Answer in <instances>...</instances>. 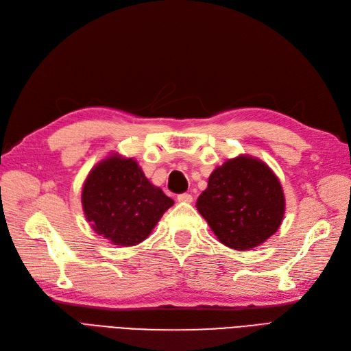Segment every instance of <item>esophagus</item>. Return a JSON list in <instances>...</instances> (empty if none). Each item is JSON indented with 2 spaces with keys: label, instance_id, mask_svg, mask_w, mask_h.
Returning a JSON list of instances; mask_svg holds the SVG:
<instances>
[{
  "label": "esophagus",
  "instance_id": "1",
  "mask_svg": "<svg viewBox=\"0 0 351 351\" xmlns=\"http://www.w3.org/2000/svg\"><path fill=\"white\" fill-rule=\"evenodd\" d=\"M177 199H178V202H183V204H190V202L193 200V196L190 193H180L177 196Z\"/></svg>",
  "mask_w": 351,
  "mask_h": 351
}]
</instances>
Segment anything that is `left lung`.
<instances>
[{
    "label": "left lung",
    "mask_w": 351,
    "mask_h": 351,
    "mask_svg": "<svg viewBox=\"0 0 351 351\" xmlns=\"http://www.w3.org/2000/svg\"><path fill=\"white\" fill-rule=\"evenodd\" d=\"M196 206L222 244L247 250L278 230L285 202L278 178L267 164L239 156L210 174Z\"/></svg>",
    "instance_id": "8db88e82"
}]
</instances>
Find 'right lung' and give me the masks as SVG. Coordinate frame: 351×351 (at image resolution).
<instances>
[{
	"instance_id": "obj_1",
	"label": "right lung",
	"mask_w": 351,
	"mask_h": 351,
	"mask_svg": "<svg viewBox=\"0 0 351 351\" xmlns=\"http://www.w3.org/2000/svg\"><path fill=\"white\" fill-rule=\"evenodd\" d=\"M173 204L149 183L136 161L120 156L95 167L82 192L84 215L93 230L117 246L143 241Z\"/></svg>"
}]
</instances>
